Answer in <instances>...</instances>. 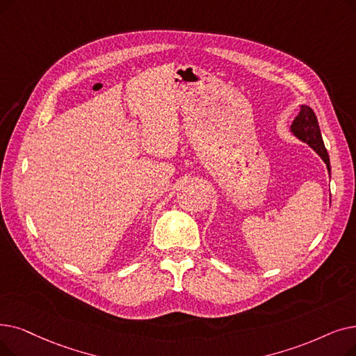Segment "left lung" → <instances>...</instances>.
<instances>
[{
	"mask_svg": "<svg viewBox=\"0 0 356 356\" xmlns=\"http://www.w3.org/2000/svg\"><path fill=\"white\" fill-rule=\"evenodd\" d=\"M289 131L293 136L297 138V140H300L301 143H305L308 147H312L318 154L320 159L324 161V164H326L327 172L330 175L332 170H330L329 154L323 143L317 116L310 106L307 104L301 106V111L298 116L291 123Z\"/></svg>",
	"mask_w": 356,
	"mask_h": 356,
	"instance_id": "obj_1",
	"label": "left lung"
}]
</instances>
